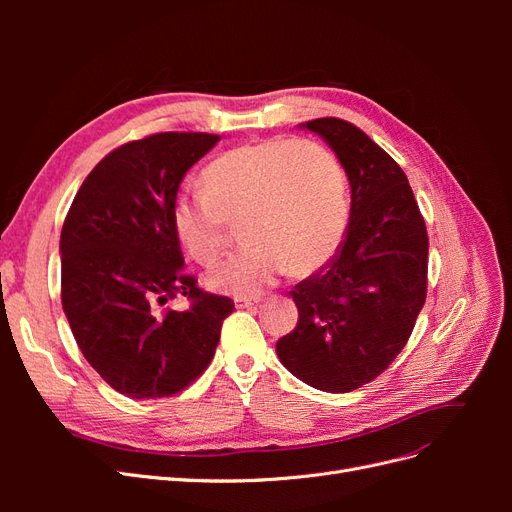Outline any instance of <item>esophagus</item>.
Returning <instances> with one entry per match:
<instances>
[{
	"label": "esophagus",
	"instance_id": "obj_1",
	"mask_svg": "<svg viewBox=\"0 0 512 512\" xmlns=\"http://www.w3.org/2000/svg\"><path fill=\"white\" fill-rule=\"evenodd\" d=\"M235 303H237V307H254L260 303V297H239V299H235Z\"/></svg>",
	"mask_w": 512,
	"mask_h": 512
}]
</instances>
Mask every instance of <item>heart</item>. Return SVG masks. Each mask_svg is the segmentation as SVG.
Wrapping results in <instances>:
<instances>
[{"mask_svg": "<svg viewBox=\"0 0 512 512\" xmlns=\"http://www.w3.org/2000/svg\"><path fill=\"white\" fill-rule=\"evenodd\" d=\"M205 192L179 194L170 226L192 260L211 265L241 224L245 250L215 265L205 284L232 297H254L286 269L320 271L344 243L350 203L344 168L312 141L273 138L220 153L203 170Z\"/></svg>", "mask_w": 512, "mask_h": 512, "instance_id": "b5f03b06", "label": "heart"}]
</instances>
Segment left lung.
I'll return each instance as SVG.
<instances>
[{
	"instance_id": "obj_1",
	"label": "left lung",
	"mask_w": 512,
	"mask_h": 512,
	"mask_svg": "<svg viewBox=\"0 0 512 512\" xmlns=\"http://www.w3.org/2000/svg\"><path fill=\"white\" fill-rule=\"evenodd\" d=\"M337 156L350 181V222L339 252L290 290L299 309L275 344L305 384L350 393L378 378L404 350L427 297L429 239L408 177L352 123H301Z\"/></svg>"
}]
</instances>
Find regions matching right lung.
<instances>
[{
	"label": "right lung",
	"mask_w": 512,
	"mask_h": 512,
	"mask_svg": "<svg viewBox=\"0 0 512 512\" xmlns=\"http://www.w3.org/2000/svg\"><path fill=\"white\" fill-rule=\"evenodd\" d=\"M203 132L132 141L91 170L61 228V305L87 363L121 395L158 399L207 369L235 303L185 275L170 209L185 173L218 145ZM175 293L193 305L160 310Z\"/></svg>",
	"instance_id": "right-lung-1"
}]
</instances>
